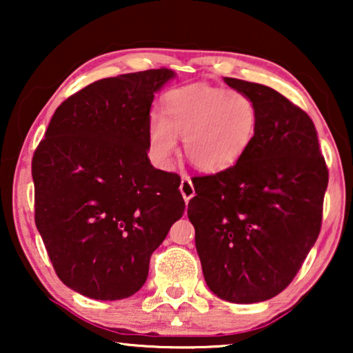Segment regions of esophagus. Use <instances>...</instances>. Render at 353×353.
<instances>
[{
	"instance_id": "obj_1",
	"label": "esophagus",
	"mask_w": 353,
	"mask_h": 353,
	"mask_svg": "<svg viewBox=\"0 0 353 353\" xmlns=\"http://www.w3.org/2000/svg\"><path fill=\"white\" fill-rule=\"evenodd\" d=\"M180 191H181V194H183V199H185V202L188 204V201H190L191 197L196 194L194 186H192V181H191L190 176H183L181 185H180Z\"/></svg>"
}]
</instances>
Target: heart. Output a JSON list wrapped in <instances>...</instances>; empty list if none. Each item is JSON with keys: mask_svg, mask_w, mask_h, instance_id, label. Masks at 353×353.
Segmentation results:
<instances>
[{"mask_svg": "<svg viewBox=\"0 0 353 353\" xmlns=\"http://www.w3.org/2000/svg\"><path fill=\"white\" fill-rule=\"evenodd\" d=\"M257 123V108L243 91L205 83L178 86L162 96L161 115L149 117V154L167 167L176 152V137H183V151L191 165L219 173L244 156Z\"/></svg>", "mask_w": 353, "mask_h": 353, "instance_id": "b5f03b06", "label": "heart"}]
</instances>
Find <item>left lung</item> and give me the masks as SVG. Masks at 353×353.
Listing matches in <instances>:
<instances>
[{
	"instance_id": "8db88e82",
	"label": "left lung",
	"mask_w": 353,
	"mask_h": 353,
	"mask_svg": "<svg viewBox=\"0 0 353 353\" xmlns=\"http://www.w3.org/2000/svg\"><path fill=\"white\" fill-rule=\"evenodd\" d=\"M223 80L254 101L257 132L233 167L194 176L188 216L210 291L263 302L291 284L315 244L330 175L305 110L270 86Z\"/></svg>"
}]
</instances>
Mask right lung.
Listing matches in <instances>:
<instances>
[{
	"instance_id": "add662e5",
	"label": "right lung",
	"mask_w": 353,
	"mask_h": 353,
	"mask_svg": "<svg viewBox=\"0 0 353 353\" xmlns=\"http://www.w3.org/2000/svg\"><path fill=\"white\" fill-rule=\"evenodd\" d=\"M162 67L94 81L56 109L32 159L35 225L65 286L98 301L133 296L185 212L176 173L148 159Z\"/></svg>"
}]
</instances>
